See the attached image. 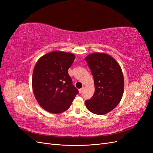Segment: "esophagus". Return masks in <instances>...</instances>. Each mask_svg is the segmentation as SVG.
<instances>
[{
  "label": "esophagus",
  "instance_id": "34e87169",
  "mask_svg": "<svg viewBox=\"0 0 153 153\" xmlns=\"http://www.w3.org/2000/svg\"><path fill=\"white\" fill-rule=\"evenodd\" d=\"M84 87L81 88V89H79V93H80V94H82V92H83V91H84Z\"/></svg>",
  "mask_w": 153,
  "mask_h": 153
}]
</instances>
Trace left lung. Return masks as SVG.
Masks as SVG:
<instances>
[{
    "instance_id": "left-lung-1",
    "label": "left lung",
    "mask_w": 153,
    "mask_h": 153,
    "mask_svg": "<svg viewBox=\"0 0 153 153\" xmlns=\"http://www.w3.org/2000/svg\"><path fill=\"white\" fill-rule=\"evenodd\" d=\"M94 78L95 92L85 101L92 113L104 115L115 108L124 92V76L119 64L110 55L104 53H91L85 58Z\"/></svg>"
}]
</instances>
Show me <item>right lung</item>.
<instances>
[{
    "mask_svg": "<svg viewBox=\"0 0 153 153\" xmlns=\"http://www.w3.org/2000/svg\"><path fill=\"white\" fill-rule=\"evenodd\" d=\"M75 58L71 53L55 51L45 54L36 64L32 89L39 105L50 113L67 110L78 94L68 74Z\"/></svg>",
    "mask_w": 153,
    "mask_h": 153,
    "instance_id": "right-lung-1",
    "label": "right lung"
}]
</instances>
